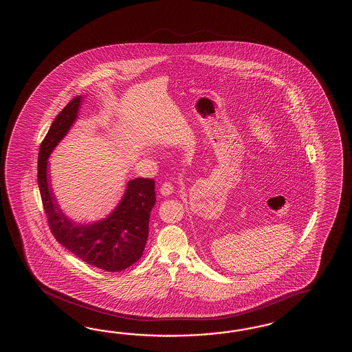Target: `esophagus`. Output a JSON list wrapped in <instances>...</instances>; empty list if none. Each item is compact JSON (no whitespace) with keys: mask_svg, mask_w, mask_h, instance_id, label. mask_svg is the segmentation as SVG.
I'll list each match as a JSON object with an SVG mask.
<instances>
[{"mask_svg":"<svg viewBox=\"0 0 352 352\" xmlns=\"http://www.w3.org/2000/svg\"><path fill=\"white\" fill-rule=\"evenodd\" d=\"M173 192V186L171 184H168V182H165V184H162V186L160 188V194L164 195V196H168V195H171Z\"/></svg>","mask_w":352,"mask_h":352,"instance_id":"34e87169","label":"esophagus"}]
</instances>
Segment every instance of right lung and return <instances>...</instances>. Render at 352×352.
<instances>
[{"mask_svg": "<svg viewBox=\"0 0 352 352\" xmlns=\"http://www.w3.org/2000/svg\"><path fill=\"white\" fill-rule=\"evenodd\" d=\"M82 98L75 97L56 116L40 146L38 188L55 239L87 264L107 272H120L142 256L148 238L151 210L156 204L155 181L129 179L116 209L94 223L80 224L63 212L54 195L47 160L78 120Z\"/></svg>", "mask_w": 352, "mask_h": 352, "instance_id": "1", "label": "right lung"}]
</instances>
